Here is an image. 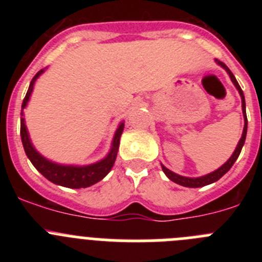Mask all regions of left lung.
<instances>
[{"mask_svg": "<svg viewBox=\"0 0 262 262\" xmlns=\"http://www.w3.org/2000/svg\"><path fill=\"white\" fill-rule=\"evenodd\" d=\"M215 62H216L217 66H221L222 68L224 69V71L228 73V76H230L231 81L233 82V85H235V88L237 89V92H239L240 97H242V108H243V115H244V129H243V135L242 138H240L239 143H237V145H236V149L233 151L232 156L230 157V159L227 160L226 163L223 164V165L221 166V168H217L216 170H214V172L209 173V174H205V176H201V177H185V176H180L177 174V173L172 172V170H169L166 166H164L163 164H161V168H163V172L165 173L166 177L170 180V181L176 182V184L181 185V186H185V187H202V186H206V185H210L212 184V182H216L219 178L223 177L224 174H226L228 170L231 169V166L235 164V161L237 160V157H239L240 152H242V148L243 145H244L245 143V138H247V128H248V120H247V114H245V98H244V93H243L242 88H240L239 82L236 81L235 76L232 75V72L230 71V68L224 64V62L219 61L217 59H215Z\"/></svg>", "mask_w": 262, "mask_h": 262, "instance_id": "left-lung-1", "label": "left lung"}]
</instances>
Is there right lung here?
Wrapping results in <instances>:
<instances>
[{
	"label": "right lung",
	"instance_id": "add662e5",
	"mask_svg": "<svg viewBox=\"0 0 262 262\" xmlns=\"http://www.w3.org/2000/svg\"><path fill=\"white\" fill-rule=\"evenodd\" d=\"M45 71L46 69H41V71H39L34 76V78L30 82L29 90H27L26 97H25L22 103V111H20V139H22L25 152H26L27 157L30 159L32 165L35 166L38 169V172H40L41 174L45 176L48 181L60 185V186L71 187V189L89 187L92 185L97 184L98 181H101L102 178H105L107 173L111 170L113 165H114L118 155V148H119L120 135H122L124 128V122H120L117 131H115L108 154L102 160L97 161V163L89 164V165H64V164L53 163L51 160L46 159L45 156H41L31 143L26 123H25V118H23V108H26L32 90H34V85H35L39 76L45 73Z\"/></svg>",
	"mask_w": 262,
	"mask_h": 262
}]
</instances>
